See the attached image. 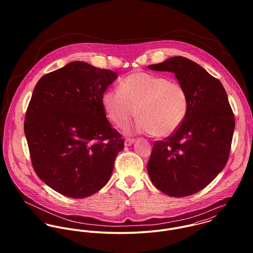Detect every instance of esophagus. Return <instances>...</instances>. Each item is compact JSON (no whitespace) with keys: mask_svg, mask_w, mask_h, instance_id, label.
<instances>
[{"mask_svg":"<svg viewBox=\"0 0 253 253\" xmlns=\"http://www.w3.org/2000/svg\"><path fill=\"white\" fill-rule=\"evenodd\" d=\"M135 142V139H132V138H126L125 140V145L126 146H130V145L133 144Z\"/></svg>","mask_w":253,"mask_h":253,"instance_id":"esophagus-1","label":"esophagus"}]
</instances>
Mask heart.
I'll return each instance as SVG.
<instances>
[{"label": "heart", "mask_w": 253, "mask_h": 253, "mask_svg": "<svg viewBox=\"0 0 253 253\" xmlns=\"http://www.w3.org/2000/svg\"><path fill=\"white\" fill-rule=\"evenodd\" d=\"M101 101L106 116L117 126L123 127L137 113L140 117L127 131L158 137L176 132L190 107L188 92L180 83L146 72L128 75L121 82L120 90H105Z\"/></svg>", "instance_id": "heart-1"}]
</instances>
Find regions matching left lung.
Listing matches in <instances>:
<instances>
[{
  "label": "left lung",
  "instance_id": "1",
  "mask_svg": "<svg viewBox=\"0 0 253 253\" xmlns=\"http://www.w3.org/2000/svg\"><path fill=\"white\" fill-rule=\"evenodd\" d=\"M148 68L174 73L190 101L179 129L165 140L155 141L148 174L152 183L169 196L193 195L213 180L229 159L235 117L226 90L216 78L183 56Z\"/></svg>",
  "mask_w": 253,
  "mask_h": 253
}]
</instances>
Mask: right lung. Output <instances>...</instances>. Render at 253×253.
I'll list each match as a JSON object with an SVG mask.
<instances>
[{
    "label": "right lung",
    "mask_w": 253,
    "mask_h": 253,
    "mask_svg": "<svg viewBox=\"0 0 253 253\" xmlns=\"http://www.w3.org/2000/svg\"><path fill=\"white\" fill-rule=\"evenodd\" d=\"M117 78L114 71L73 61L37 83L24 133L37 175L63 196L89 197L112 175L125 142L101 99Z\"/></svg>",
    "instance_id": "right-lung-1"
}]
</instances>
